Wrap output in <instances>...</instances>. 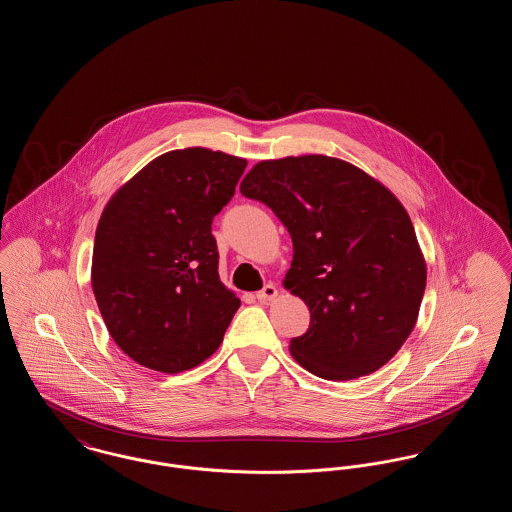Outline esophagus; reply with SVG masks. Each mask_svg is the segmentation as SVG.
Masks as SVG:
<instances>
[{
    "instance_id": "34e87169",
    "label": "esophagus",
    "mask_w": 512,
    "mask_h": 512,
    "mask_svg": "<svg viewBox=\"0 0 512 512\" xmlns=\"http://www.w3.org/2000/svg\"><path fill=\"white\" fill-rule=\"evenodd\" d=\"M276 295H278L276 286H274V284H267L261 292H257V299H259V301H263V303H267V301H272Z\"/></svg>"
}]
</instances>
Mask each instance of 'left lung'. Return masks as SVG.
<instances>
[{
    "mask_svg": "<svg viewBox=\"0 0 512 512\" xmlns=\"http://www.w3.org/2000/svg\"><path fill=\"white\" fill-rule=\"evenodd\" d=\"M240 192L265 203L292 236L284 286L311 311L293 359L324 380L386 365L413 332L426 263L397 197L366 172L324 155L261 161Z\"/></svg>",
    "mask_w": 512,
    "mask_h": 512,
    "instance_id": "1",
    "label": "left lung"
}]
</instances>
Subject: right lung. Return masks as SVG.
I'll return each instance as SVG.
<instances>
[{"label":"right lung","instance_id":"1","mask_svg":"<svg viewBox=\"0 0 512 512\" xmlns=\"http://www.w3.org/2000/svg\"><path fill=\"white\" fill-rule=\"evenodd\" d=\"M245 167L203 147L169 151L103 209L92 288L111 338L138 365L176 374L219 349L242 301L220 282L211 224Z\"/></svg>","mask_w":512,"mask_h":512}]
</instances>
